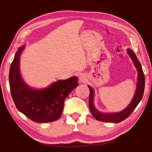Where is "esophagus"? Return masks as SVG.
Returning a JSON list of instances; mask_svg holds the SVG:
<instances>
[{
  "label": "esophagus",
  "mask_w": 152,
  "mask_h": 152,
  "mask_svg": "<svg viewBox=\"0 0 152 152\" xmlns=\"http://www.w3.org/2000/svg\"><path fill=\"white\" fill-rule=\"evenodd\" d=\"M87 76L85 74H82L80 76V81L82 83H86L87 82Z\"/></svg>",
  "instance_id": "esophagus-1"
}]
</instances>
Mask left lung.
Returning a JSON list of instances; mask_svg holds the SVG:
<instances>
[{
  "mask_svg": "<svg viewBox=\"0 0 152 152\" xmlns=\"http://www.w3.org/2000/svg\"><path fill=\"white\" fill-rule=\"evenodd\" d=\"M127 53L133 60L134 66L138 70V82L136 93H135V95L130 104L123 111L118 113H113V114H103V113L99 112L93 105L94 91L91 86H88L89 89V105L90 110H91L93 117L99 121L111 123H119L124 121L132 114V112L134 110V109L136 108L138 103L142 98L145 87V78L140 63L134 51L131 49H127Z\"/></svg>",
  "mask_w": 152,
  "mask_h": 152,
  "instance_id": "8db88e82",
  "label": "left lung"
}]
</instances>
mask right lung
I'll use <instances>...</instances> for the list:
<instances>
[{"label":"right lung","mask_w":152,"mask_h":152,"mask_svg":"<svg viewBox=\"0 0 152 152\" xmlns=\"http://www.w3.org/2000/svg\"><path fill=\"white\" fill-rule=\"evenodd\" d=\"M24 46L18 49L11 64L9 82L12 97L19 111L37 123L52 122L60 118L64 102L78 86V78L58 80L49 88L33 89L25 83L19 72V57Z\"/></svg>","instance_id":"1"}]
</instances>
